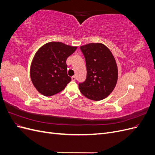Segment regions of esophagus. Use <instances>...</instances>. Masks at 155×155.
Returning <instances> with one entry per match:
<instances>
[{"label": "esophagus", "instance_id": "1", "mask_svg": "<svg viewBox=\"0 0 155 155\" xmlns=\"http://www.w3.org/2000/svg\"><path fill=\"white\" fill-rule=\"evenodd\" d=\"M72 79L73 81H76V76H72Z\"/></svg>", "mask_w": 155, "mask_h": 155}]
</instances>
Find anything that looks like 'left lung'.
Segmentation results:
<instances>
[{"label": "left lung", "mask_w": 155, "mask_h": 155, "mask_svg": "<svg viewBox=\"0 0 155 155\" xmlns=\"http://www.w3.org/2000/svg\"><path fill=\"white\" fill-rule=\"evenodd\" d=\"M85 56L87 78L79 84V91L88 99L100 101L113 91L118 81V70L111 51L100 43L80 46Z\"/></svg>", "instance_id": "1"}]
</instances>
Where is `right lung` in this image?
I'll return each mask as SVG.
<instances>
[{
  "label": "right lung",
  "mask_w": 155,
  "mask_h": 155,
  "mask_svg": "<svg viewBox=\"0 0 155 155\" xmlns=\"http://www.w3.org/2000/svg\"><path fill=\"white\" fill-rule=\"evenodd\" d=\"M77 46L52 41L37 51L30 67L33 85L41 94L51 96L63 91L71 78L67 74L66 61Z\"/></svg>",
  "instance_id": "right-lung-1"
}]
</instances>
